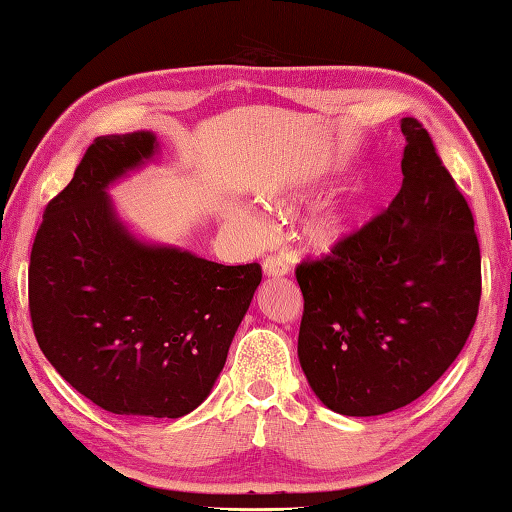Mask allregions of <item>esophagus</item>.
<instances>
[{"label": "esophagus", "instance_id": "34e87169", "mask_svg": "<svg viewBox=\"0 0 512 512\" xmlns=\"http://www.w3.org/2000/svg\"><path fill=\"white\" fill-rule=\"evenodd\" d=\"M262 268L266 277H284L288 273V264L282 257H266Z\"/></svg>", "mask_w": 512, "mask_h": 512}]
</instances>
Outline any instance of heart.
Returning a JSON list of instances; mask_svg holds the SVG:
<instances>
[{
	"mask_svg": "<svg viewBox=\"0 0 512 512\" xmlns=\"http://www.w3.org/2000/svg\"><path fill=\"white\" fill-rule=\"evenodd\" d=\"M320 188L318 181H304L295 183L291 188L277 190L266 197V206L271 208L275 215L291 217L297 208L302 206L306 199H311L315 190ZM369 208V199L362 190H349L342 192L338 197H331L322 201L318 208L311 210V215L297 228V241L304 253L309 255H329L356 235L358 228L365 221ZM241 219L246 226L259 235L262 232V221L253 212H244Z\"/></svg>",
	"mask_w": 512,
	"mask_h": 512,
	"instance_id": "obj_1",
	"label": "heart"
}]
</instances>
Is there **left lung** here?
<instances>
[{
  "label": "left lung",
  "mask_w": 512,
  "mask_h": 512,
  "mask_svg": "<svg viewBox=\"0 0 512 512\" xmlns=\"http://www.w3.org/2000/svg\"><path fill=\"white\" fill-rule=\"evenodd\" d=\"M403 188L387 212L320 262L297 266V358L322 405L380 416L425 394L475 327L481 255L475 219L414 118Z\"/></svg>",
  "instance_id": "8db88e82"
}]
</instances>
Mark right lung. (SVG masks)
<instances>
[{
    "mask_svg": "<svg viewBox=\"0 0 512 512\" xmlns=\"http://www.w3.org/2000/svg\"><path fill=\"white\" fill-rule=\"evenodd\" d=\"M159 154L147 129L96 138L31 250L37 345L71 387L120 416L197 410L262 282L259 264L210 262L120 219L109 188Z\"/></svg>",
    "mask_w": 512,
    "mask_h": 512,
    "instance_id": "obj_1",
    "label": "right lung"
}]
</instances>
